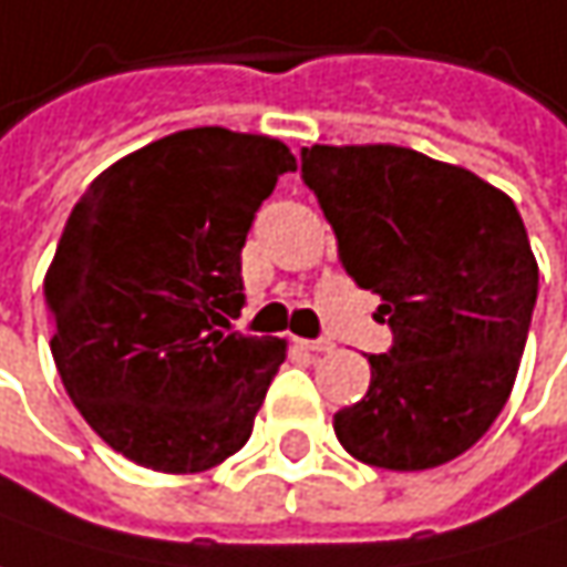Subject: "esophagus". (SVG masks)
Here are the masks:
<instances>
[{
	"label": "esophagus",
	"instance_id": "1",
	"mask_svg": "<svg viewBox=\"0 0 567 567\" xmlns=\"http://www.w3.org/2000/svg\"><path fill=\"white\" fill-rule=\"evenodd\" d=\"M298 346L308 352H330L332 339H298Z\"/></svg>",
	"mask_w": 567,
	"mask_h": 567
}]
</instances>
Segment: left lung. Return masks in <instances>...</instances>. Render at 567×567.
<instances>
[{"mask_svg":"<svg viewBox=\"0 0 567 567\" xmlns=\"http://www.w3.org/2000/svg\"><path fill=\"white\" fill-rule=\"evenodd\" d=\"M301 177L393 332L368 358V393L332 415L339 444L396 473L470 451L511 396L539 288L517 206L473 171L400 145H310Z\"/></svg>","mask_w":567,"mask_h":567,"instance_id":"left-lung-1","label":"left lung"}]
</instances>
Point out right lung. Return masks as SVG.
Segmentation results:
<instances>
[{
  "label": "right lung",
  "mask_w": 567,
  "mask_h": 567,
  "mask_svg": "<svg viewBox=\"0 0 567 567\" xmlns=\"http://www.w3.org/2000/svg\"><path fill=\"white\" fill-rule=\"evenodd\" d=\"M295 167L279 138L199 126L120 158L75 203L43 279L50 352L116 454L203 473L247 444L285 339L231 330L240 250Z\"/></svg>",
  "instance_id": "obj_1"
}]
</instances>
